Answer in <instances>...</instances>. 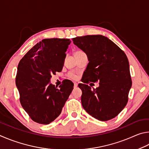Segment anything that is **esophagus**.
<instances>
[{"instance_id":"obj_1","label":"esophagus","mask_w":149,"mask_h":149,"mask_svg":"<svg viewBox=\"0 0 149 149\" xmlns=\"http://www.w3.org/2000/svg\"><path fill=\"white\" fill-rule=\"evenodd\" d=\"M77 86H78V84H77V82H74V88H77Z\"/></svg>"}]
</instances>
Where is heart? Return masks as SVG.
I'll use <instances>...</instances> for the list:
<instances>
[{
	"label": "heart",
	"mask_w": 149,
	"mask_h": 149,
	"mask_svg": "<svg viewBox=\"0 0 149 149\" xmlns=\"http://www.w3.org/2000/svg\"><path fill=\"white\" fill-rule=\"evenodd\" d=\"M80 52V51L76 52L74 54H76V53H77V52ZM69 77L70 79H73V80H76V79H77V75L74 74H73V73H72V72H70V73H69Z\"/></svg>",
	"instance_id": "obj_1"
}]
</instances>
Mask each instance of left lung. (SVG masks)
<instances>
[{
    "label": "left lung",
    "instance_id": "8db88e82",
    "mask_svg": "<svg viewBox=\"0 0 149 149\" xmlns=\"http://www.w3.org/2000/svg\"><path fill=\"white\" fill-rule=\"evenodd\" d=\"M72 41L86 54L89 61L84 83L79 84L83 108L99 120L114 118L126 107L132 84L126 55L103 35L78 36ZM90 81H99L100 86L92 90L86 84Z\"/></svg>",
    "mask_w": 149,
    "mask_h": 149
}]
</instances>
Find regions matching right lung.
I'll return each instance as SVG.
<instances>
[{
  "instance_id": "right-lung-1",
  "label": "right lung",
  "mask_w": 149,
  "mask_h": 149,
  "mask_svg": "<svg viewBox=\"0 0 149 149\" xmlns=\"http://www.w3.org/2000/svg\"><path fill=\"white\" fill-rule=\"evenodd\" d=\"M70 43L67 38L43 39L18 64L15 84L20 103L38 124H48L58 117L73 89L69 80H63L59 88L50 83L52 74L61 71Z\"/></svg>"
}]
</instances>
